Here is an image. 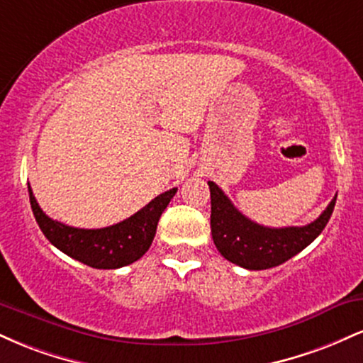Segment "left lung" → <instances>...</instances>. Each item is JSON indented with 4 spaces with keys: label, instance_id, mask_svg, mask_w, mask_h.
<instances>
[{
    "label": "left lung",
    "instance_id": "8db88e82",
    "mask_svg": "<svg viewBox=\"0 0 363 363\" xmlns=\"http://www.w3.org/2000/svg\"><path fill=\"white\" fill-rule=\"evenodd\" d=\"M211 198V237L227 261L245 269H268L283 264L306 249L324 230L336 198L314 222L303 227L272 228L240 213L215 182L208 181Z\"/></svg>",
    "mask_w": 363,
    "mask_h": 363
}]
</instances>
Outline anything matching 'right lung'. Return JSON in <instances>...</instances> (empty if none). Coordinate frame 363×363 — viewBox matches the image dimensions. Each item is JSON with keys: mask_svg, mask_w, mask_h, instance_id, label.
I'll return each mask as SVG.
<instances>
[{"mask_svg": "<svg viewBox=\"0 0 363 363\" xmlns=\"http://www.w3.org/2000/svg\"><path fill=\"white\" fill-rule=\"evenodd\" d=\"M176 193L177 187H172L158 194L135 215L111 227L77 228L49 218L28 186L32 211L49 242L66 256L97 269L123 268L138 261L152 245L160 215Z\"/></svg>", "mask_w": 363, "mask_h": 363, "instance_id": "obj_1", "label": "right lung"}]
</instances>
